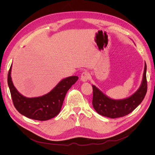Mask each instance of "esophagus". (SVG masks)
Instances as JSON below:
<instances>
[{"mask_svg":"<svg viewBox=\"0 0 155 155\" xmlns=\"http://www.w3.org/2000/svg\"><path fill=\"white\" fill-rule=\"evenodd\" d=\"M90 78V75L89 74V73H88L86 71H84L83 72L81 75V77H80V79L83 82H85L87 80H89V78Z\"/></svg>","mask_w":155,"mask_h":155,"instance_id":"obj_1","label":"esophagus"}]
</instances>
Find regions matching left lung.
I'll return each instance as SVG.
<instances>
[{"mask_svg":"<svg viewBox=\"0 0 155 155\" xmlns=\"http://www.w3.org/2000/svg\"><path fill=\"white\" fill-rule=\"evenodd\" d=\"M146 72L147 65L145 64L143 78L139 88L133 94L123 99L115 100L110 98L96 86L92 85L93 90L92 103L97 113L111 118L122 117L131 113L142 102L147 93Z\"/></svg>","mask_w":155,"mask_h":155,"instance_id":"obj_1","label":"left lung"}]
</instances>
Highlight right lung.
Instances as JSON below:
<instances>
[{
	"label": "right lung",
	"mask_w": 155,
	"mask_h": 155,
	"mask_svg": "<svg viewBox=\"0 0 155 155\" xmlns=\"http://www.w3.org/2000/svg\"><path fill=\"white\" fill-rule=\"evenodd\" d=\"M12 65L7 81L14 106L21 115L35 120L46 121L58 115L66 93L78 79L77 76L65 78L48 93L36 97H26L19 93L13 85L11 77Z\"/></svg>",
	"instance_id": "right-lung-1"
}]
</instances>
